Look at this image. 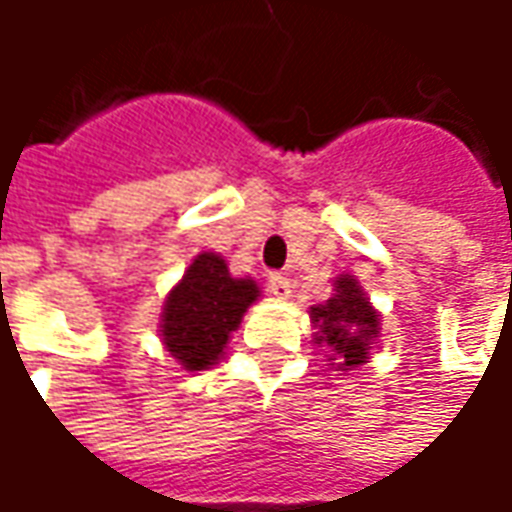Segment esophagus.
Segmentation results:
<instances>
[{
	"instance_id": "1",
	"label": "esophagus",
	"mask_w": 512,
	"mask_h": 512,
	"mask_svg": "<svg viewBox=\"0 0 512 512\" xmlns=\"http://www.w3.org/2000/svg\"><path fill=\"white\" fill-rule=\"evenodd\" d=\"M267 290L273 292L276 298H281V301H287V298L292 295V281L287 276H281V273H270Z\"/></svg>"
}]
</instances>
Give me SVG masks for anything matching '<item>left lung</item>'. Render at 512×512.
<instances>
[{
  "label": "left lung",
  "instance_id": "1",
  "mask_svg": "<svg viewBox=\"0 0 512 512\" xmlns=\"http://www.w3.org/2000/svg\"><path fill=\"white\" fill-rule=\"evenodd\" d=\"M317 326V348H326V357L337 370L359 368L368 362L373 340L379 337V312L370 306L354 276L334 281V295L326 303L309 309Z\"/></svg>",
  "mask_w": 512,
  "mask_h": 512
}]
</instances>
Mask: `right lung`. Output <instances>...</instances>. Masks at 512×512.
Masks as SVG:
<instances>
[{
	"instance_id": "obj_1",
	"label": "right lung",
	"mask_w": 512,
	"mask_h": 512,
	"mask_svg": "<svg viewBox=\"0 0 512 512\" xmlns=\"http://www.w3.org/2000/svg\"><path fill=\"white\" fill-rule=\"evenodd\" d=\"M256 298L253 278H234L222 256L200 253L169 290L158 326L161 343L186 370H206L222 357Z\"/></svg>"
}]
</instances>
